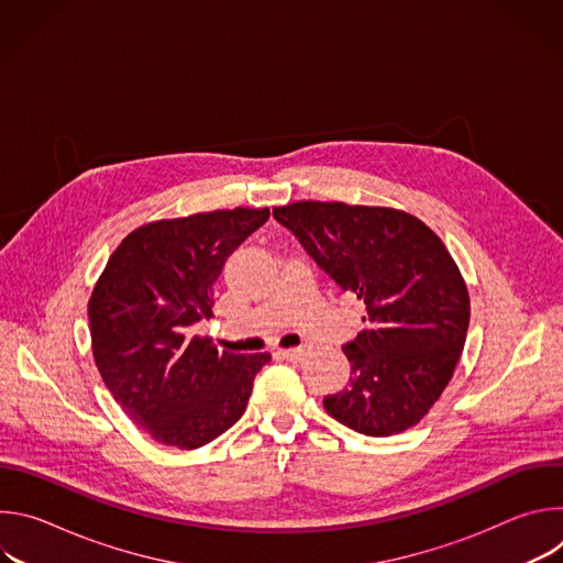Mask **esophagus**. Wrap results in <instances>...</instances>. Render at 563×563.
<instances>
[{
    "label": "esophagus",
    "mask_w": 563,
    "mask_h": 563,
    "mask_svg": "<svg viewBox=\"0 0 563 563\" xmlns=\"http://www.w3.org/2000/svg\"><path fill=\"white\" fill-rule=\"evenodd\" d=\"M305 347H291V350H280L278 352V356L280 358H285V361H289V363H298L302 356H305Z\"/></svg>",
    "instance_id": "obj_1"
}]
</instances>
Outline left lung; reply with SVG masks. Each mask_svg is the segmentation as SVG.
Wrapping results in <instances>:
<instances>
[{
  "label": "left lung",
  "mask_w": 563,
  "mask_h": 563,
  "mask_svg": "<svg viewBox=\"0 0 563 563\" xmlns=\"http://www.w3.org/2000/svg\"><path fill=\"white\" fill-rule=\"evenodd\" d=\"M313 263L365 302L367 330L343 352L350 385L323 398L330 417L367 437L417 426L461 358L470 296L441 238L385 207L291 202L274 207Z\"/></svg>",
  "instance_id": "obj_1"
}]
</instances>
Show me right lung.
Masks as SVG:
<instances>
[{"label":"right lung","instance_id":"1","mask_svg":"<svg viewBox=\"0 0 563 563\" xmlns=\"http://www.w3.org/2000/svg\"><path fill=\"white\" fill-rule=\"evenodd\" d=\"M269 209L157 220L111 254L89 300L96 365L118 406L157 443L196 450L243 417L269 354L218 352L194 325L211 316L224 261Z\"/></svg>","mask_w":563,"mask_h":563}]
</instances>
